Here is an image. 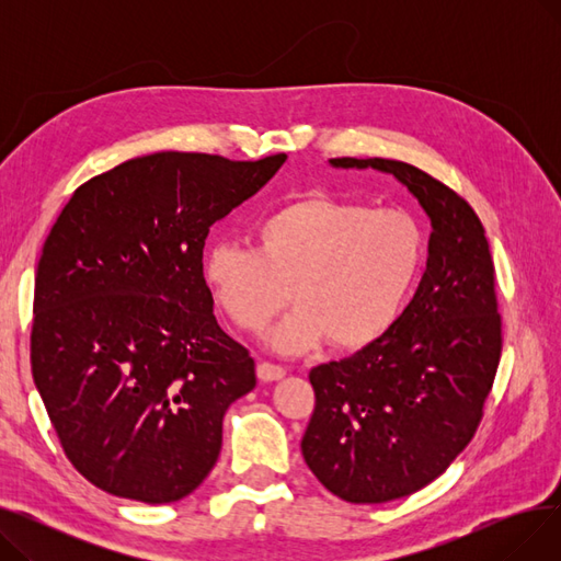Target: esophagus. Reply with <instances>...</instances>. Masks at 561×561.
<instances>
[{
	"label": "esophagus",
	"mask_w": 561,
	"mask_h": 561,
	"mask_svg": "<svg viewBox=\"0 0 561 561\" xmlns=\"http://www.w3.org/2000/svg\"><path fill=\"white\" fill-rule=\"evenodd\" d=\"M284 375H286V370H284L282 366H275V364H268V362L259 364V368H256V377H259L261 381H277V379H282Z\"/></svg>",
	"instance_id": "esophagus-1"
}]
</instances>
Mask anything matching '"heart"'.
I'll use <instances>...</instances> for the list:
<instances>
[{"label":"heart","mask_w":561,"mask_h":561,"mask_svg":"<svg viewBox=\"0 0 561 561\" xmlns=\"http://www.w3.org/2000/svg\"><path fill=\"white\" fill-rule=\"evenodd\" d=\"M252 243L206 248L202 282L243 332L261 330L288 288L296 307L265 334L279 355H305L328 341L336 352L377 343L398 322L425 259L414 216L330 193L277 206L254 225Z\"/></svg>","instance_id":"1"}]
</instances>
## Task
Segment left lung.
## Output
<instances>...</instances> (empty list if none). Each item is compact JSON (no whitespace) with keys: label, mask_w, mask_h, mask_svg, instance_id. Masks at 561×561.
<instances>
[{"label":"left lung","mask_w":561,"mask_h":561,"mask_svg":"<svg viewBox=\"0 0 561 561\" xmlns=\"http://www.w3.org/2000/svg\"><path fill=\"white\" fill-rule=\"evenodd\" d=\"M328 163L396 176L432 227L423 279L389 334L309 373L311 473L347 503H389L436 480L478 430L503 350L493 263L476 211L427 172L377 157Z\"/></svg>","instance_id":"8db88e82"}]
</instances>
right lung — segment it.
Instances as JSON below:
<instances>
[{"mask_svg":"<svg viewBox=\"0 0 561 561\" xmlns=\"http://www.w3.org/2000/svg\"><path fill=\"white\" fill-rule=\"evenodd\" d=\"M286 159L138 157L79 186L54 222L32 373L68 459L102 491L174 503L216 466L225 411L256 375L214 316L204 241Z\"/></svg>","mask_w":561,"mask_h":561,"instance_id":"right-lung-1","label":"right lung"}]
</instances>
